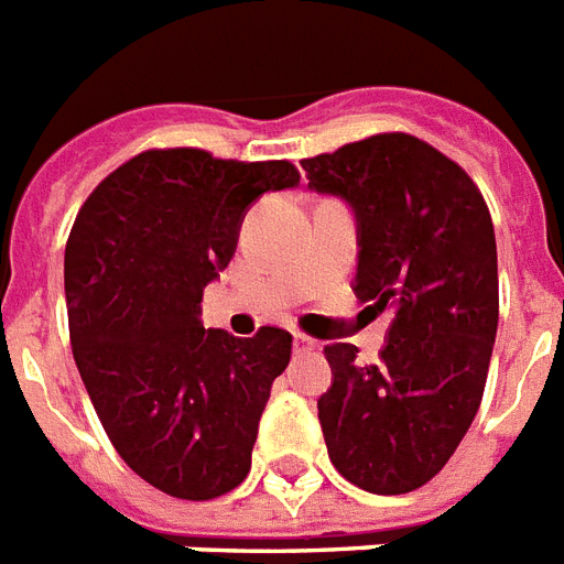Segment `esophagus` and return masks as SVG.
Returning a JSON list of instances; mask_svg holds the SVG:
<instances>
[{"mask_svg": "<svg viewBox=\"0 0 564 564\" xmlns=\"http://www.w3.org/2000/svg\"><path fill=\"white\" fill-rule=\"evenodd\" d=\"M292 345H295V354H310L313 348H316V343L310 339L307 334H295L292 336Z\"/></svg>", "mask_w": 564, "mask_h": 564, "instance_id": "1", "label": "esophagus"}]
</instances>
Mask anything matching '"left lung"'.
Masks as SVG:
<instances>
[{
	"mask_svg": "<svg viewBox=\"0 0 564 564\" xmlns=\"http://www.w3.org/2000/svg\"><path fill=\"white\" fill-rule=\"evenodd\" d=\"M301 166L316 193L354 207V295L392 316L371 366L357 345H325L327 454L354 486L406 495L445 468L480 410L500 307L489 207L459 163L403 131Z\"/></svg>",
	"mask_w": 564,
	"mask_h": 564,
	"instance_id": "left-lung-1",
	"label": "left lung"
}]
</instances>
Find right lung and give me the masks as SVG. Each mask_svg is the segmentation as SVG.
Masks as SVG:
<instances>
[{
  "instance_id": "right-lung-1",
  "label": "right lung",
  "mask_w": 564,
  "mask_h": 564,
  "mask_svg": "<svg viewBox=\"0 0 564 564\" xmlns=\"http://www.w3.org/2000/svg\"><path fill=\"white\" fill-rule=\"evenodd\" d=\"M299 181L290 161L149 149L110 172L75 216L64 254L75 366L110 445L172 498H221L251 468L292 334L204 330L198 304L237 251L248 204Z\"/></svg>"
}]
</instances>
